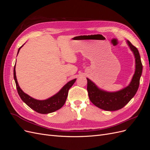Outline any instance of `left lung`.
<instances>
[{
  "label": "left lung",
  "mask_w": 150,
  "mask_h": 150,
  "mask_svg": "<svg viewBox=\"0 0 150 150\" xmlns=\"http://www.w3.org/2000/svg\"><path fill=\"white\" fill-rule=\"evenodd\" d=\"M129 49L135 58V71L130 83L126 87L115 92L104 91L87 78V90L90 101L98 108L106 111H116L123 108L137 93L139 88V80L142 74L143 66L137 48L129 40H126Z\"/></svg>",
  "instance_id": "obj_1"
}]
</instances>
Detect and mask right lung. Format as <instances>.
Wrapping results in <instances>:
<instances>
[{
    "label": "right lung",
    "mask_w": 150,
    "mask_h": 150,
    "mask_svg": "<svg viewBox=\"0 0 150 150\" xmlns=\"http://www.w3.org/2000/svg\"><path fill=\"white\" fill-rule=\"evenodd\" d=\"M23 46L24 44L19 47V50H18L17 54H19L20 49ZM13 78H14L16 82L18 94H19L22 100L31 109H33L36 112L40 113V114H48V113L54 112L59 110L60 108L64 106L68 95V91L71 88V86L74 84L76 80V79H74L69 81L63 86L59 91L56 94H54V96L46 99H44V100H39V99H36L30 97L21 89L16 78V64L14 68H13Z\"/></svg>",
    "instance_id": "1"
}]
</instances>
